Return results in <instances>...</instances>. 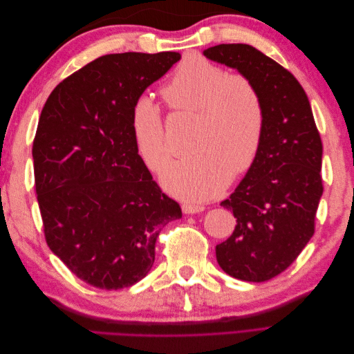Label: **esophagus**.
Listing matches in <instances>:
<instances>
[{
    "label": "esophagus",
    "instance_id": "obj_1",
    "mask_svg": "<svg viewBox=\"0 0 354 354\" xmlns=\"http://www.w3.org/2000/svg\"><path fill=\"white\" fill-rule=\"evenodd\" d=\"M181 209H183L185 214H196V212L203 211V207L202 205H194V203H183V205H181Z\"/></svg>",
    "mask_w": 354,
    "mask_h": 354
}]
</instances>
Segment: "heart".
Returning a JSON list of instances; mask_svg holds the SVG:
<instances>
[{
  "instance_id": "obj_1",
  "label": "heart",
  "mask_w": 354,
  "mask_h": 354,
  "mask_svg": "<svg viewBox=\"0 0 354 354\" xmlns=\"http://www.w3.org/2000/svg\"><path fill=\"white\" fill-rule=\"evenodd\" d=\"M176 112H196L195 153L174 160L160 176L174 196L201 202L217 196L233 177L250 171L260 153L266 108L255 82L227 71L198 53L187 55L162 88ZM133 140L149 169L159 171L171 156L159 106L140 94L131 108Z\"/></svg>"
}]
</instances>
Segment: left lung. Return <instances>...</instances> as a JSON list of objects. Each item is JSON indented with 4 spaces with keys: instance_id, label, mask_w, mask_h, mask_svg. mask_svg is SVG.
Wrapping results in <instances>:
<instances>
[{
    "instance_id": "1",
    "label": "left lung",
    "mask_w": 354,
    "mask_h": 354,
    "mask_svg": "<svg viewBox=\"0 0 354 354\" xmlns=\"http://www.w3.org/2000/svg\"><path fill=\"white\" fill-rule=\"evenodd\" d=\"M203 55L250 77L263 95L260 153L221 202L236 226L216 246V257L236 279L264 282L286 270L313 236L324 194L322 140L306 91L279 63L248 44L214 46Z\"/></svg>"
}]
</instances>
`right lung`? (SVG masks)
Instances as JSON below:
<instances>
[{"label": "right lung", "mask_w": 354, "mask_h": 354, "mask_svg": "<svg viewBox=\"0 0 354 354\" xmlns=\"http://www.w3.org/2000/svg\"><path fill=\"white\" fill-rule=\"evenodd\" d=\"M180 53H118L90 62L51 91L32 145L35 190L50 250L100 289L137 283L152 269L160 230L181 217L131 133L134 100Z\"/></svg>", "instance_id": "obj_1"}]
</instances>
